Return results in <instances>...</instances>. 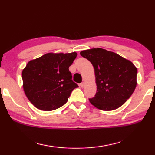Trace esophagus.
Masks as SVG:
<instances>
[{
	"instance_id": "1",
	"label": "esophagus",
	"mask_w": 155,
	"mask_h": 155,
	"mask_svg": "<svg viewBox=\"0 0 155 155\" xmlns=\"http://www.w3.org/2000/svg\"><path fill=\"white\" fill-rule=\"evenodd\" d=\"M80 86H81V87H82V88L84 87V86H85V83H84V82H82V83H81V84H80Z\"/></svg>"
}]
</instances>
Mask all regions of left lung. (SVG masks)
I'll list each match as a JSON object with an SVG mask.
<instances>
[{
  "label": "left lung",
  "instance_id": "1",
  "mask_svg": "<svg viewBox=\"0 0 155 155\" xmlns=\"http://www.w3.org/2000/svg\"><path fill=\"white\" fill-rule=\"evenodd\" d=\"M80 55L94 69L97 93L89 99L98 109L111 111L122 106L137 86V69L132 62L102 48L83 50Z\"/></svg>",
  "mask_w": 155,
  "mask_h": 155
}]
</instances>
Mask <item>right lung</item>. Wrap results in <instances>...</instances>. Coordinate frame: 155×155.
I'll return each mask as SVG.
<instances>
[{
    "label": "right lung",
    "mask_w": 155,
    "mask_h": 155,
    "mask_svg": "<svg viewBox=\"0 0 155 155\" xmlns=\"http://www.w3.org/2000/svg\"><path fill=\"white\" fill-rule=\"evenodd\" d=\"M77 56L75 51L48 53L27 63L21 73L23 89L35 107L51 111L66 104L72 91L78 87L69 70Z\"/></svg>",
    "instance_id": "right-lung-1"
}]
</instances>
